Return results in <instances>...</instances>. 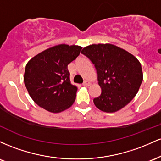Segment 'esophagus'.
Returning <instances> with one entry per match:
<instances>
[{
    "label": "esophagus",
    "instance_id": "1",
    "mask_svg": "<svg viewBox=\"0 0 161 161\" xmlns=\"http://www.w3.org/2000/svg\"><path fill=\"white\" fill-rule=\"evenodd\" d=\"M90 85H91V82H89V81H85L84 82L82 83V86H89Z\"/></svg>",
    "mask_w": 161,
    "mask_h": 161
}]
</instances>
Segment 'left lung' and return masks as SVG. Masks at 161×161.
<instances>
[{
    "label": "left lung",
    "instance_id": "obj_1",
    "mask_svg": "<svg viewBox=\"0 0 161 161\" xmlns=\"http://www.w3.org/2000/svg\"><path fill=\"white\" fill-rule=\"evenodd\" d=\"M81 53L97 71L101 94L93 101L99 110L118 111L134 98L143 80L141 64L136 57L110 44L87 46Z\"/></svg>",
    "mask_w": 161,
    "mask_h": 161
}]
</instances>
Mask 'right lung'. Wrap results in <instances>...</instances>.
Returning a JSON list of instances; mask_svg holds the SVG:
<instances>
[{"instance_id": "obj_1", "label": "right lung", "mask_w": 161, "mask_h": 161, "mask_svg": "<svg viewBox=\"0 0 161 161\" xmlns=\"http://www.w3.org/2000/svg\"><path fill=\"white\" fill-rule=\"evenodd\" d=\"M82 47L59 45L32 57L25 66L24 83L32 99L41 108L60 113L73 105L77 87L70 83L68 64Z\"/></svg>"}]
</instances>
